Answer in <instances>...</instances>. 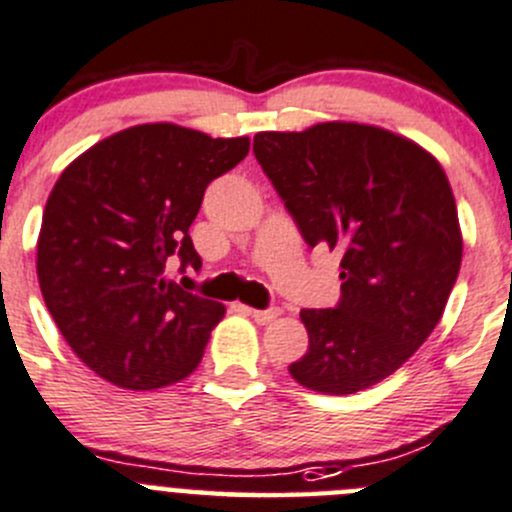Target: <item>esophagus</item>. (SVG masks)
<instances>
[{
  "label": "esophagus",
  "instance_id": "1",
  "mask_svg": "<svg viewBox=\"0 0 512 512\" xmlns=\"http://www.w3.org/2000/svg\"><path fill=\"white\" fill-rule=\"evenodd\" d=\"M245 312L252 317V320L260 322V325H267V322H272L277 315H280V307H270V310H255V307H245Z\"/></svg>",
  "mask_w": 512,
  "mask_h": 512
}]
</instances>
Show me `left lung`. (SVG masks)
Segmentation results:
<instances>
[{
    "mask_svg": "<svg viewBox=\"0 0 512 512\" xmlns=\"http://www.w3.org/2000/svg\"><path fill=\"white\" fill-rule=\"evenodd\" d=\"M252 152L307 245L342 255L340 302L300 312L310 345L290 375L322 395L377 385L428 340L458 280L445 170L418 142L357 122L257 132Z\"/></svg>",
    "mask_w": 512,
    "mask_h": 512,
    "instance_id": "8db88e82",
    "label": "left lung"
}]
</instances>
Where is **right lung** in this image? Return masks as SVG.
<instances>
[{
    "mask_svg": "<svg viewBox=\"0 0 512 512\" xmlns=\"http://www.w3.org/2000/svg\"><path fill=\"white\" fill-rule=\"evenodd\" d=\"M250 152L172 122L135 124L64 167L37 240L39 290L74 355L124 390H157L200 365L225 305L170 280L200 270L190 237L207 185Z\"/></svg>",
    "mask_w": 512,
    "mask_h": 512,
    "instance_id": "add662e5",
    "label": "right lung"
}]
</instances>
